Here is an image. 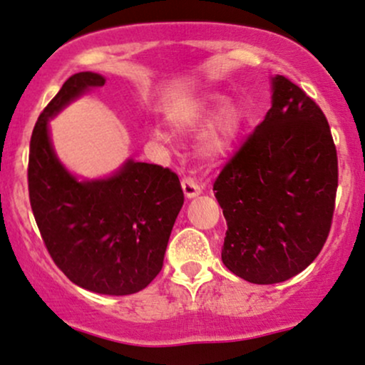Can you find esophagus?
<instances>
[{
  "mask_svg": "<svg viewBox=\"0 0 365 365\" xmlns=\"http://www.w3.org/2000/svg\"><path fill=\"white\" fill-rule=\"evenodd\" d=\"M182 188H183V194H185V197H188V199H194V197H197L202 192L200 183L192 177H185L182 180Z\"/></svg>",
  "mask_w": 365,
  "mask_h": 365,
  "instance_id": "obj_1",
  "label": "esophagus"
}]
</instances>
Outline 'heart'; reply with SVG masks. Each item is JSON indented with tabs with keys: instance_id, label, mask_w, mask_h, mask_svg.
Returning <instances> with one entry per match:
<instances>
[{
	"instance_id": "1",
	"label": "heart",
	"mask_w": 365,
	"mask_h": 365,
	"mask_svg": "<svg viewBox=\"0 0 365 365\" xmlns=\"http://www.w3.org/2000/svg\"><path fill=\"white\" fill-rule=\"evenodd\" d=\"M225 103V96L221 95H210L205 100L197 105V107L188 110L187 113L175 117V125L183 133H197L202 127H205L212 120L217 110L218 115L210 124L209 130L204 134L200 143L202 156L207 160H219L225 156L227 151H231L232 144L238 139V134L243 125V112L235 103ZM153 140L158 144L168 143V135L161 133L160 129L151 130Z\"/></svg>"
}]
</instances>
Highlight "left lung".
<instances>
[{
  "label": "left lung",
  "instance_id": "obj_1",
  "mask_svg": "<svg viewBox=\"0 0 365 365\" xmlns=\"http://www.w3.org/2000/svg\"><path fill=\"white\" fill-rule=\"evenodd\" d=\"M338 160L322 108L272 78V107L214 182L227 222L222 263L252 284H277L322 252L331 227Z\"/></svg>",
  "mask_w": 365,
  "mask_h": 365
}]
</instances>
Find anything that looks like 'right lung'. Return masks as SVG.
<instances>
[{
    "label": "right lung",
    "instance_id": "right-lung-1",
    "mask_svg": "<svg viewBox=\"0 0 365 365\" xmlns=\"http://www.w3.org/2000/svg\"><path fill=\"white\" fill-rule=\"evenodd\" d=\"M96 73L64 81L38 115L30 139L29 195L38 231L61 272L86 291L127 296L163 269L175 219L183 205L177 173L127 160L112 177L80 182L57 160L47 120L90 88Z\"/></svg>",
    "mask_w": 365,
    "mask_h": 365
}]
</instances>
